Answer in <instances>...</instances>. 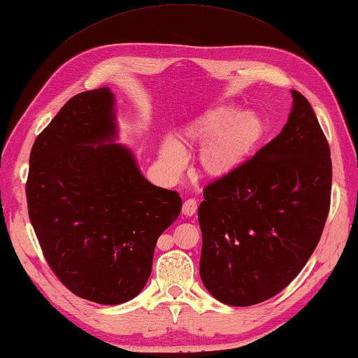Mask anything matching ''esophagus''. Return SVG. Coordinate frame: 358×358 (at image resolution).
<instances>
[{
    "label": "esophagus",
    "mask_w": 358,
    "mask_h": 358,
    "mask_svg": "<svg viewBox=\"0 0 358 358\" xmlns=\"http://www.w3.org/2000/svg\"><path fill=\"white\" fill-rule=\"evenodd\" d=\"M196 212V199L194 198H189L182 204V215H186V217H192V215Z\"/></svg>",
    "instance_id": "34e87169"
}]
</instances>
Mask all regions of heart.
<instances>
[{"instance_id":"b5f03b06","label":"heart","mask_w":358,"mask_h":358,"mask_svg":"<svg viewBox=\"0 0 358 358\" xmlns=\"http://www.w3.org/2000/svg\"><path fill=\"white\" fill-rule=\"evenodd\" d=\"M262 136L264 123L256 113L221 105L186 124L180 143L203 146L199 154L203 172L210 178H224L255 152ZM160 162L171 173L185 169L187 157L176 138L163 140Z\"/></svg>"}]
</instances>
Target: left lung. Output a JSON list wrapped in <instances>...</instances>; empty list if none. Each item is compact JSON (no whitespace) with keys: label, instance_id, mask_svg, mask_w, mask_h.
<instances>
[{"label":"left lung","instance_id":"8db88e82","mask_svg":"<svg viewBox=\"0 0 358 358\" xmlns=\"http://www.w3.org/2000/svg\"><path fill=\"white\" fill-rule=\"evenodd\" d=\"M285 127L230 176L204 189L199 276L231 306L280 293L308 262L328 218L332 166L310 102L292 90Z\"/></svg>","mask_w":358,"mask_h":358}]
</instances>
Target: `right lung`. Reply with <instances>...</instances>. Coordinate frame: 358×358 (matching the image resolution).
<instances>
[{
	"mask_svg": "<svg viewBox=\"0 0 358 358\" xmlns=\"http://www.w3.org/2000/svg\"><path fill=\"white\" fill-rule=\"evenodd\" d=\"M114 94L102 87L66 102L35 140L29 217L50 268L76 296L102 305L134 299L151 276L157 239L181 198L140 172L119 137Z\"/></svg>",
	"mask_w": 358,
	"mask_h": 358,
	"instance_id": "add662e5",
	"label": "right lung"
}]
</instances>
